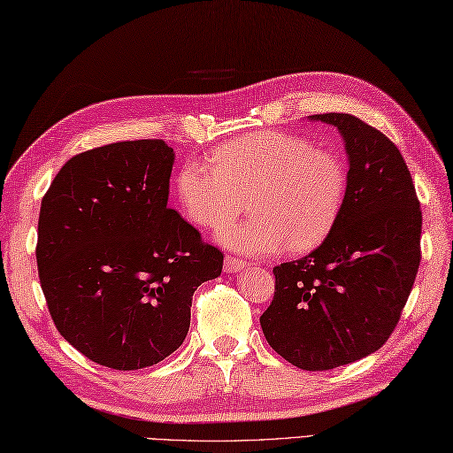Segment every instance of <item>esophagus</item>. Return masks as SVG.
<instances>
[{
  "label": "esophagus",
  "instance_id": "34e87169",
  "mask_svg": "<svg viewBox=\"0 0 453 453\" xmlns=\"http://www.w3.org/2000/svg\"><path fill=\"white\" fill-rule=\"evenodd\" d=\"M245 266H249V263L243 261V258H235L232 255H226V258H224V271L226 273H239V271H243Z\"/></svg>",
  "mask_w": 453,
  "mask_h": 453
}]
</instances>
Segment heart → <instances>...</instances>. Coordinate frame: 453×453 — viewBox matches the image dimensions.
<instances>
[{
  "label": "heart",
  "mask_w": 453,
  "mask_h": 453,
  "mask_svg": "<svg viewBox=\"0 0 453 453\" xmlns=\"http://www.w3.org/2000/svg\"><path fill=\"white\" fill-rule=\"evenodd\" d=\"M175 190L185 216L204 229L237 216L249 198L253 216L218 232L227 249L247 255H273L286 247L310 253L339 224L349 175L331 150L294 134L257 132L219 146L211 167L182 163Z\"/></svg>",
  "instance_id": "obj_1"
}]
</instances>
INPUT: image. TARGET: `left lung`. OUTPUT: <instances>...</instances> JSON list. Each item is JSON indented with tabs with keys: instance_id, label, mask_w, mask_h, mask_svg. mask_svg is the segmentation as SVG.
<instances>
[{
	"instance_id": "left-lung-1",
	"label": "left lung",
	"mask_w": 453,
	"mask_h": 453,
	"mask_svg": "<svg viewBox=\"0 0 453 453\" xmlns=\"http://www.w3.org/2000/svg\"><path fill=\"white\" fill-rule=\"evenodd\" d=\"M333 124L349 153V192L334 232L300 261L274 266L261 315L268 344L302 370L364 358L395 331L420 265L422 211L401 151L386 134L342 112Z\"/></svg>"
}]
</instances>
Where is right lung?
Wrapping results in <instances>:
<instances>
[{
    "instance_id": "add662e5",
    "label": "right lung",
    "mask_w": 453,
    "mask_h": 453,
    "mask_svg": "<svg viewBox=\"0 0 453 453\" xmlns=\"http://www.w3.org/2000/svg\"><path fill=\"white\" fill-rule=\"evenodd\" d=\"M175 153L117 142L58 171L38 216L36 265L56 329L89 360L140 370L185 341L192 294L224 255L167 206Z\"/></svg>"
}]
</instances>
